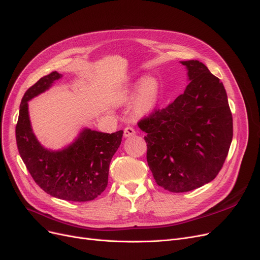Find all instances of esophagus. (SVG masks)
<instances>
[{"label":"esophagus","mask_w":260,"mask_h":260,"mask_svg":"<svg viewBox=\"0 0 260 260\" xmlns=\"http://www.w3.org/2000/svg\"><path fill=\"white\" fill-rule=\"evenodd\" d=\"M136 134V131H135L133 127L131 126H127L124 128V137H131V136H134V135Z\"/></svg>","instance_id":"1"}]
</instances>
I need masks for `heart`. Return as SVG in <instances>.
Segmentation results:
<instances>
[{"mask_svg":"<svg viewBox=\"0 0 260 260\" xmlns=\"http://www.w3.org/2000/svg\"><path fill=\"white\" fill-rule=\"evenodd\" d=\"M138 84H132L131 86L126 87L122 90L120 94V99L122 101H125L129 99L135 90L137 89ZM158 94H159V87L155 78L153 77H146L141 82L138 94L135 101V110L138 114H146L154 109L158 102Z\"/></svg>","mask_w":260,"mask_h":260,"instance_id":"heart-1","label":"heart"}]
</instances>
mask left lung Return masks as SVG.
<instances>
[{
	"mask_svg": "<svg viewBox=\"0 0 260 260\" xmlns=\"http://www.w3.org/2000/svg\"><path fill=\"white\" fill-rule=\"evenodd\" d=\"M180 62L190 81L184 93L138 122L146 133V160L155 182L176 193L214 179L233 139V117L223 84L203 62Z\"/></svg>",
	"mask_w": 260,
	"mask_h": 260,
	"instance_id": "1",
	"label": "left lung"
}]
</instances>
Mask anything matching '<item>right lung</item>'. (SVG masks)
Returning <instances> with one entry per match:
<instances>
[{"mask_svg": "<svg viewBox=\"0 0 260 260\" xmlns=\"http://www.w3.org/2000/svg\"><path fill=\"white\" fill-rule=\"evenodd\" d=\"M60 77L56 71L41 77L22 98L16 126L19 154L34 180L48 194L72 202L92 201L107 187L109 164L121 144L123 131L107 134L85 128L63 150L44 149L32 133L27 102Z\"/></svg>", "mask_w": 260, "mask_h": 260, "instance_id": "add662e5", "label": "right lung"}]
</instances>
